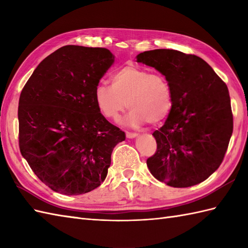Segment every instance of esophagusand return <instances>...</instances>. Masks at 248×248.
Segmentation results:
<instances>
[{"instance_id": "34e87169", "label": "esophagus", "mask_w": 248, "mask_h": 248, "mask_svg": "<svg viewBox=\"0 0 248 248\" xmlns=\"http://www.w3.org/2000/svg\"><path fill=\"white\" fill-rule=\"evenodd\" d=\"M125 136H127L128 139H134L138 136V133H133V132H125Z\"/></svg>"}]
</instances>
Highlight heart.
<instances>
[{
    "label": "heart",
    "instance_id": "obj_1",
    "mask_svg": "<svg viewBox=\"0 0 248 248\" xmlns=\"http://www.w3.org/2000/svg\"><path fill=\"white\" fill-rule=\"evenodd\" d=\"M110 86L98 84L94 88V102L103 117L118 120L128 108L125 119L129 125L148 123L159 124L171 108V89L167 78L159 72L135 65H125L110 75Z\"/></svg>",
    "mask_w": 248,
    "mask_h": 248
}]
</instances>
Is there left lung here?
Instances as JSON below:
<instances>
[{"label":"left lung","instance_id":"8db88e82","mask_svg":"<svg viewBox=\"0 0 248 248\" xmlns=\"http://www.w3.org/2000/svg\"><path fill=\"white\" fill-rule=\"evenodd\" d=\"M139 62L165 76L171 89L170 115L154 132L155 154L147 166L172 187L204 181L222 164L233 131L227 85L208 62L170 49L145 51Z\"/></svg>","mask_w":248,"mask_h":248}]
</instances>
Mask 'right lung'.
I'll use <instances>...</instances> for the list:
<instances>
[{"instance_id":"add662e5","label":"right lung","mask_w":248,"mask_h":248,"mask_svg":"<svg viewBox=\"0 0 248 248\" xmlns=\"http://www.w3.org/2000/svg\"><path fill=\"white\" fill-rule=\"evenodd\" d=\"M105 48L65 46L37 66L19 99V147L35 175L54 192L85 194L107 178L125 134L105 119L94 88L113 65Z\"/></svg>"}]
</instances>
